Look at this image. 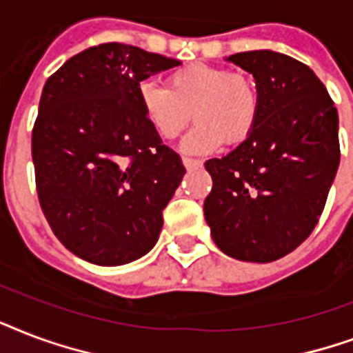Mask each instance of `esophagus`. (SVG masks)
Masks as SVG:
<instances>
[{
  "label": "esophagus",
  "mask_w": 353,
  "mask_h": 353,
  "mask_svg": "<svg viewBox=\"0 0 353 353\" xmlns=\"http://www.w3.org/2000/svg\"><path fill=\"white\" fill-rule=\"evenodd\" d=\"M182 163H184L185 169H195V168H201L202 165L201 160H196V158H188V157L182 158Z\"/></svg>",
  "instance_id": "obj_1"
}]
</instances>
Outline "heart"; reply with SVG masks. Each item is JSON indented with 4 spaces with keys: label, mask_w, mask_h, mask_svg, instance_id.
<instances>
[{
    "label": "heart",
    "mask_w": 353,
    "mask_h": 353,
    "mask_svg": "<svg viewBox=\"0 0 353 353\" xmlns=\"http://www.w3.org/2000/svg\"><path fill=\"white\" fill-rule=\"evenodd\" d=\"M139 110L162 139L179 138L191 121L196 125L182 141L185 152H212L223 143L239 145L259 119V92L245 73L212 64H188L168 75L165 88L138 86Z\"/></svg>",
    "instance_id": "1"
}]
</instances>
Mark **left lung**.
Here are the masks:
<instances>
[{"instance_id": "obj_1", "label": "left lung", "mask_w": 353, "mask_h": 353, "mask_svg": "<svg viewBox=\"0 0 353 353\" xmlns=\"http://www.w3.org/2000/svg\"><path fill=\"white\" fill-rule=\"evenodd\" d=\"M226 60L252 73L261 106L252 134L204 163L214 180L204 217L226 256L269 263L293 252L319 223L341 160L337 108L293 57L261 49Z\"/></svg>"}]
</instances>
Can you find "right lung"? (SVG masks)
Instances as JSON below:
<instances>
[{
  "label": "right lung",
  "instance_id": "right-lung-1",
  "mask_svg": "<svg viewBox=\"0 0 353 353\" xmlns=\"http://www.w3.org/2000/svg\"><path fill=\"white\" fill-rule=\"evenodd\" d=\"M179 64L101 43L43 86L31 145L38 201L59 241L90 263H130L157 245L185 168L145 121L138 86Z\"/></svg>",
  "mask_w": 353,
  "mask_h": 353
}]
</instances>
